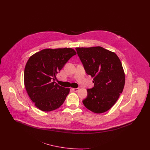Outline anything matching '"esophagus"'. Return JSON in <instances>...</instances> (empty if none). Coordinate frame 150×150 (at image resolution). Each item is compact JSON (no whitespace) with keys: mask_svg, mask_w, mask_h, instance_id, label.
Wrapping results in <instances>:
<instances>
[{"mask_svg":"<svg viewBox=\"0 0 150 150\" xmlns=\"http://www.w3.org/2000/svg\"><path fill=\"white\" fill-rule=\"evenodd\" d=\"M72 90L74 92H78L79 90V88H72Z\"/></svg>","mask_w":150,"mask_h":150,"instance_id":"1","label":"esophagus"}]
</instances>
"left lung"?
I'll use <instances>...</instances> for the list:
<instances>
[{
	"label": "left lung",
	"instance_id": "obj_1",
	"mask_svg": "<svg viewBox=\"0 0 150 150\" xmlns=\"http://www.w3.org/2000/svg\"><path fill=\"white\" fill-rule=\"evenodd\" d=\"M86 73L93 79L94 86L87 89L84 105L94 113L105 112L114 105L122 92L125 74L118 56L101 47L76 48Z\"/></svg>",
	"mask_w": 150,
	"mask_h": 150
}]
</instances>
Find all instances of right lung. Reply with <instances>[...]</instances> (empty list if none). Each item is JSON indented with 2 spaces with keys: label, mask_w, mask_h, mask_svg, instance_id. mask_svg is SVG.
<instances>
[{
  "label": "right lung",
  "mask_w": 150,
  "mask_h": 150,
  "mask_svg": "<svg viewBox=\"0 0 150 150\" xmlns=\"http://www.w3.org/2000/svg\"><path fill=\"white\" fill-rule=\"evenodd\" d=\"M76 54L72 48L44 49L29 58L24 71V84L29 97L40 110L51 111L64 103L70 88L54 81L57 73Z\"/></svg>",
  "instance_id": "add662e5"
}]
</instances>
